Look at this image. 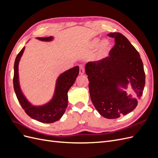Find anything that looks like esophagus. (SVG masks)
Here are the masks:
<instances>
[{"mask_svg":"<svg viewBox=\"0 0 158 158\" xmlns=\"http://www.w3.org/2000/svg\"><path fill=\"white\" fill-rule=\"evenodd\" d=\"M79 73H80V74H83L84 73V68L83 66H80Z\"/></svg>","mask_w":158,"mask_h":158,"instance_id":"1","label":"esophagus"}]
</instances>
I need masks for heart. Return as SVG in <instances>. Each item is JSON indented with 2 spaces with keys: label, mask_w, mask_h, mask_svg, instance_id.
Returning <instances> with one entry per match:
<instances>
[{
  "label": "heart",
  "mask_w": 158,
  "mask_h": 158,
  "mask_svg": "<svg viewBox=\"0 0 158 158\" xmlns=\"http://www.w3.org/2000/svg\"><path fill=\"white\" fill-rule=\"evenodd\" d=\"M100 41L101 40L99 37H96L91 41L89 44V48L90 49H94L98 47L96 52L92 57V60L95 62H98L103 59L111 50V44L109 40H104L101 43Z\"/></svg>",
  "instance_id": "b5f03b06"
}]
</instances>
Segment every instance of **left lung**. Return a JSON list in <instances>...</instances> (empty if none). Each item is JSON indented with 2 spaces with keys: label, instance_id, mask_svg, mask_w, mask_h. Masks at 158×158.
<instances>
[{
  "label": "left lung",
  "instance_id": "8db88e82",
  "mask_svg": "<svg viewBox=\"0 0 158 158\" xmlns=\"http://www.w3.org/2000/svg\"><path fill=\"white\" fill-rule=\"evenodd\" d=\"M114 38L109 56L98 62H88L85 70L89 80L91 100L102 116L117 118L132 111L143 94L145 73L139 52L121 33H110ZM131 85L135 95L119 88Z\"/></svg>",
  "mask_w": 158,
  "mask_h": 158
}]
</instances>
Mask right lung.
<instances>
[{
	"label": "right lung",
	"mask_w": 158,
	"mask_h": 158,
	"mask_svg": "<svg viewBox=\"0 0 158 158\" xmlns=\"http://www.w3.org/2000/svg\"><path fill=\"white\" fill-rule=\"evenodd\" d=\"M43 41H52L53 37H37ZM25 47L18 54L14 66L13 84L16 97L23 109L27 115L35 120L44 123L57 121L64 113L68 106V91L74 84L79 74L78 66H74L61 74L56 80L55 93L49 102L41 106H34L27 101L23 95L19 82L18 64L24 51Z\"/></svg>",
	"instance_id": "add662e5"
}]
</instances>
